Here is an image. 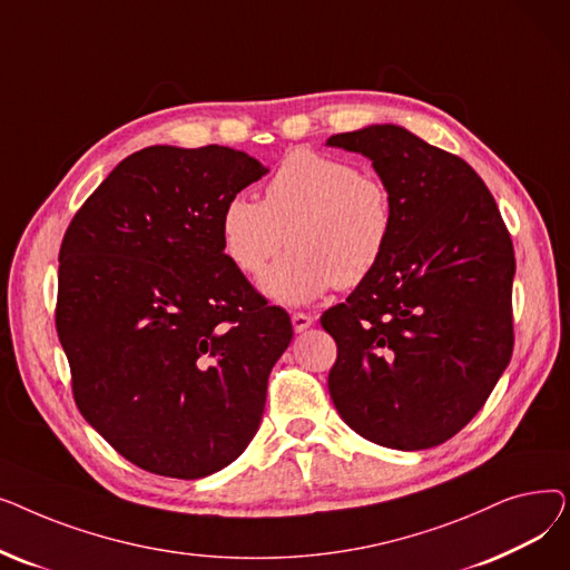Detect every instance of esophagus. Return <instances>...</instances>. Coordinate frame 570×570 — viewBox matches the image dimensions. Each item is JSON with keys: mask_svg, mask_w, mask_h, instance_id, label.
I'll use <instances>...</instances> for the list:
<instances>
[{"mask_svg": "<svg viewBox=\"0 0 570 570\" xmlns=\"http://www.w3.org/2000/svg\"><path fill=\"white\" fill-rule=\"evenodd\" d=\"M291 323H293V331L295 333H303L314 323V318L309 314H305V312H293L291 314Z\"/></svg>", "mask_w": 570, "mask_h": 570, "instance_id": "esophagus-1", "label": "esophagus"}]
</instances>
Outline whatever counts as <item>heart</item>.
I'll list each match as a JSON object with an SVG mask.
<instances>
[{
	"mask_svg": "<svg viewBox=\"0 0 570 570\" xmlns=\"http://www.w3.org/2000/svg\"><path fill=\"white\" fill-rule=\"evenodd\" d=\"M395 198L374 173L346 159L295 149L263 189V203L226 200L219 237L226 258L258 279L275 256L293 249L263 282L279 303L301 305L367 282L395 233Z\"/></svg>",
	"mask_w": 570,
	"mask_h": 570,
	"instance_id": "1",
	"label": "heart"
}]
</instances>
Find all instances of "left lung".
I'll use <instances>...</instances> for the list:
<instances>
[{"instance_id":"8db88e82","label":"left lung","mask_w":570,"mask_h":570,"mask_svg":"<svg viewBox=\"0 0 570 570\" xmlns=\"http://www.w3.org/2000/svg\"><path fill=\"white\" fill-rule=\"evenodd\" d=\"M327 145L370 157L397 215L376 273L321 316L337 342L327 391L361 436L425 451L483 409L511 363V233L481 175L402 127Z\"/></svg>"}]
</instances>
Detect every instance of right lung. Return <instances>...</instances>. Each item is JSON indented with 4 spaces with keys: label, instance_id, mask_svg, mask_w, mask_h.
Listing matches in <instances>:
<instances>
[{
    "label": "right lung",
    "instance_id": "add662e5",
    "mask_svg": "<svg viewBox=\"0 0 570 570\" xmlns=\"http://www.w3.org/2000/svg\"><path fill=\"white\" fill-rule=\"evenodd\" d=\"M263 173L224 145L145 147L82 203L59 247L55 325L76 406L149 473L209 475L258 430L293 325L226 258L219 215Z\"/></svg>",
    "mask_w": 570,
    "mask_h": 570
}]
</instances>
